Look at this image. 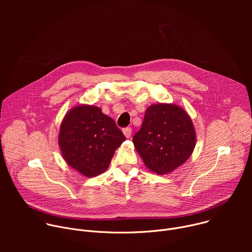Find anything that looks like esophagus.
<instances>
[{
	"mask_svg": "<svg viewBox=\"0 0 252 252\" xmlns=\"http://www.w3.org/2000/svg\"><path fill=\"white\" fill-rule=\"evenodd\" d=\"M123 132H124V134L126 138H129L130 135H131V128L130 127H126V128L123 129Z\"/></svg>",
	"mask_w": 252,
	"mask_h": 252,
	"instance_id": "obj_1",
	"label": "esophagus"
}]
</instances>
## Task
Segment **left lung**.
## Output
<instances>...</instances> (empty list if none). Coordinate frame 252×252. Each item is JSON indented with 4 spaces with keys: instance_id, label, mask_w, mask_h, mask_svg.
Masks as SVG:
<instances>
[{
    "instance_id": "8db88e82",
    "label": "left lung",
    "mask_w": 252,
    "mask_h": 252,
    "mask_svg": "<svg viewBox=\"0 0 252 252\" xmlns=\"http://www.w3.org/2000/svg\"><path fill=\"white\" fill-rule=\"evenodd\" d=\"M132 141L146 166L162 175L189 158L196 135L192 121L183 107L173 103H155L147 109Z\"/></svg>"
}]
</instances>
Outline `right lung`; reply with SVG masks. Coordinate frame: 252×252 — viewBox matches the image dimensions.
Masks as SVG:
<instances>
[{"label": "right lung", "mask_w": 252, "mask_h": 252, "mask_svg": "<svg viewBox=\"0 0 252 252\" xmlns=\"http://www.w3.org/2000/svg\"><path fill=\"white\" fill-rule=\"evenodd\" d=\"M58 139L64 161L84 176L94 177L107 169L126 136L98 106L79 104L65 114Z\"/></svg>", "instance_id": "right-lung-1"}]
</instances>
